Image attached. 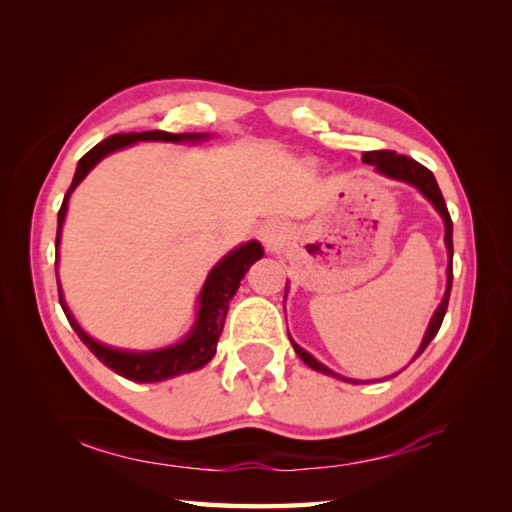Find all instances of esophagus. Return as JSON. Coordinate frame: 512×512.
<instances>
[{
	"mask_svg": "<svg viewBox=\"0 0 512 512\" xmlns=\"http://www.w3.org/2000/svg\"><path fill=\"white\" fill-rule=\"evenodd\" d=\"M259 233H262L264 242H266L270 248H273V246L277 244V239H279L281 226H279V222H275V220H268V222L262 224V228H259Z\"/></svg>",
	"mask_w": 512,
	"mask_h": 512,
	"instance_id": "obj_1",
	"label": "esophagus"
}]
</instances>
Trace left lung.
<instances>
[{
    "label": "left lung",
    "instance_id": "8db88e82",
    "mask_svg": "<svg viewBox=\"0 0 512 512\" xmlns=\"http://www.w3.org/2000/svg\"><path fill=\"white\" fill-rule=\"evenodd\" d=\"M363 162H365V165H372L376 169V173H380V176H385L389 180L405 182V184H411V187H416L424 195V198H427L433 204V209L440 213L442 222H444V246H447V253H449L447 290H444V297L440 301V306L436 308V312H433V317H431V321L427 325V332H424V336H422V343L418 347V352L413 354V358H411V361H416V358L424 350H427V345L433 341V336L438 334L444 314H447L449 295H451V281H453V222H451V215L447 211V204H444V198H442L436 178H433V173L427 167H422L420 162H416V160L409 158V156H398L396 151H365ZM286 295H288V286H286ZM290 343H292V347H295V352H297V356L301 358V361L306 363L308 367H312L314 372H321L325 376H334V378L345 380V383L358 385L356 378H345L341 374L332 372L330 367H325L323 363H319L317 358H314L310 352L303 350L301 345H297L292 339H290Z\"/></svg>",
    "mask_w": 512,
    "mask_h": 512
}]
</instances>
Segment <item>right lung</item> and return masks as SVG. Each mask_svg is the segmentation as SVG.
Segmentation results:
<instances>
[{
  "label": "right lung",
  "instance_id": "1",
  "mask_svg": "<svg viewBox=\"0 0 512 512\" xmlns=\"http://www.w3.org/2000/svg\"><path fill=\"white\" fill-rule=\"evenodd\" d=\"M211 134H169V132H140V134H116L105 138L103 143L92 147L88 154H85L79 165H76L74 178L68 193H65L63 204L59 209L57 217V264L59 266V244H61V228L65 222V213H68V202L72 191L79 187L83 178L99 165V162L114 154L118 149H125L129 145L136 143H204L209 140ZM264 257V248L257 239H250L246 244H239L233 248L231 253H226L220 262H217L209 277H206L204 286L198 295V312H195V321L191 325V330L184 334V339L178 343L160 347V350H123V347H112L105 345L101 341L92 339V336L85 332L79 323H76L74 314L70 312L68 303H65L63 290L59 284V275H57V286H59V303L68 317L72 330L79 334V339L88 345V350L99 358L103 365H107L118 376H123L127 380H134V383H158V380H167L173 376L195 372V369L204 367L211 361L217 350V341H220V334L224 330V319L228 312V301L235 297V292L239 288V281L244 279L248 273V268L253 266L257 259Z\"/></svg>",
  "mask_w": 512,
  "mask_h": 512
}]
</instances>
